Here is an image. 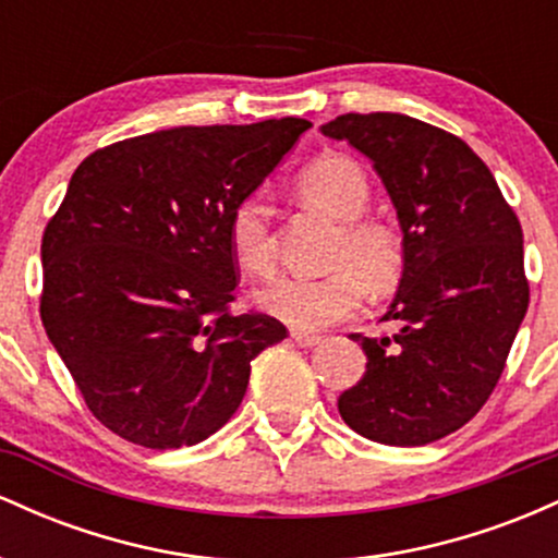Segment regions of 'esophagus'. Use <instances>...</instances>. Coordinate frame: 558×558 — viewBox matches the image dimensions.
<instances>
[{"instance_id": "obj_1", "label": "esophagus", "mask_w": 558, "mask_h": 558, "mask_svg": "<svg viewBox=\"0 0 558 558\" xmlns=\"http://www.w3.org/2000/svg\"><path fill=\"white\" fill-rule=\"evenodd\" d=\"M291 338L296 341V345H301V349H315V345L323 343V338L319 336H312V332H301V330H293Z\"/></svg>"}]
</instances>
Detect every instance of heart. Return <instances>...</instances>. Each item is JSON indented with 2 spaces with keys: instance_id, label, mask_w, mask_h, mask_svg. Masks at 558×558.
<instances>
[{
  "instance_id": "heart-1",
  "label": "heart",
  "mask_w": 558,
  "mask_h": 558,
  "mask_svg": "<svg viewBox=\"0 0 558 558\" xmlns=\"http://www.w3.org/2000/svg\"><path fill=\"white\" fill-rule=\"evenodd\" d=\"M296 191L310 207L341 222L328 262L332 272L323 278H275L259 288L257 304L291 328L315 332L354 315L367 288L386 293L399 283L407 246L393 226L362 217L369 204V181L351 157H317L301 170ZM228 243L246 272L272 270L275 239L265 194L252 191L235 202L228 217Z\"/></svg>"
}]
</instances>
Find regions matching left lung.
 Returning <instances> with one entry per match:
<instances>
[{
	"instance_id": "8db88e82",
	"label": "left lung",
	"mask_w": 558,
	"mask_h": 558,
	"mask_svg": "<svg viewBox=\"0 0 558 558\" xmlns=\"http://www.w3.org/2000/svg\"><path fill=\"white\" fill-rule=\"evenodd\" d=\"M319 131L373 159L407 246L383 315L396 332L351 336L367 373L338 412L375 444H433L475 417L504 373L530 304L522 226L453 133L399 112H349Z\"/></svg>"
}]
</instances>
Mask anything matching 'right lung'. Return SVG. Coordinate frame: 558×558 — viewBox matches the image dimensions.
Wrapping results in <instances>:
<instances>
[{
  "instance_id": "add662e5",
  "label": "right lung",
  "mask_w": 558,
  "mask_h": 558,
  "mask_svg": "<svg viewBox=\"0 0 558 558\" xmlns=\"http://www.w3.org/2000/svg\"><path fill=\"white\" fill-rule=\"evenodd\" d=\"M310 120L181 125L96 149L41 239V323L92 414L120 438L202 444L241 407L252 360L283 341L233 315L228 217Z\"/></svg>"
}]
</instances>
